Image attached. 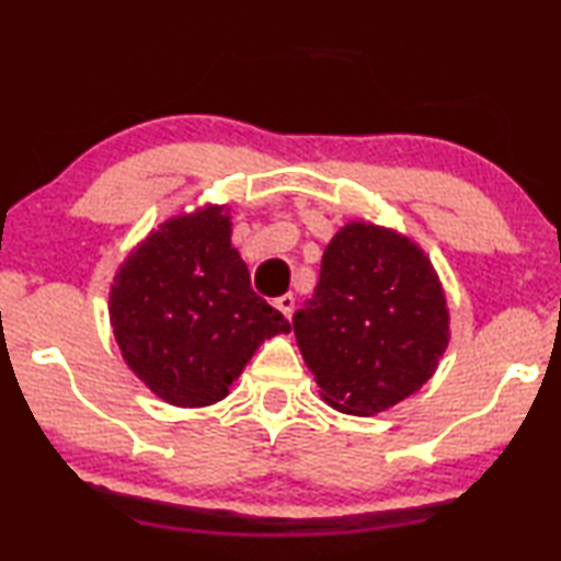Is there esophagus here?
I'll return each instance as SVG.
<instances>
[{
	"instance_id": "34e87169",
	"label": "esophagus",
	"mask_w": 561,
	"mask_h": 561,
	"mask_svg": "<svg viewBox=\"0 0 561 561\" xmlns=\"http://www.w3.org/2000/svg\"><path fill=\"white\" fill-rule=\"evenodd\" d=\"M275 306H278V311H283L290 319L296 309V298H294V294H283L280 298H275Z\"/></svg>"
}]
</instances>
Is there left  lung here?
Returning a JSON list of instances; mask_svg holds the SVG:
<instances>
[{
	"label": "left lung",
	"mask_w": 561,
	"mask_h": 561,
	"mask_svg": "<svg viewBox=\"0 0 561 561\" xmlns=\"http://www.w3.org/2000/svg\"><path fill=\"white\" fill-rule=\"evenodd\" d=\"M294 332L324 401L373 416L432 378L449 342V313L416 244L352 221L324 250Z\"/></svg>",
	"instance_id": "1"
}]
</instances>
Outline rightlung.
<instances>
[{
    "label": "right lung",
    "mask_w": 561,
    "mask_h": 561,
    "mask_svg": "<svg viewBox=\"0 0 561 561\" xmlns=\"http://www.w3.org/2000/svg\"><path fill=\"white\" fill-rule=\"evenodd\" d=\"M219 206L165 221L119 267L110 313L122 357L173 405H209L288 319L250 286Z\"/></svg>",
    "instance_id": "obj_1"
}]
</instances>
